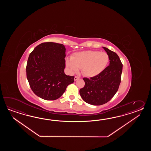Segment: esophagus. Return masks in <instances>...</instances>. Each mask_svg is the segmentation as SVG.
<instances>
[{
    "label": "esophagus",
    "instance_id": "1",
    "mask_svg": "<svg viewBox=\"0 0 151 151\" xmlns=\"http://www.w3.org/2000/svg\"><path fill=\"white\" fill-rule=\"evenodd\" d=\"M79 79V77H77V76H75V77H74V81H77V80H78Z\"/></svg>",
    "mask_w": 151,
    "mask_h": 151
}]
</instances>
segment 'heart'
<instances>
[{"mask_svg":"<svg viewBox=\"0 0 151 151\" xmlns=\"http://www.w3.org/2000/svg\"><path fill=\"white\" fill-rule=\"evenodd\" d=\"M109 56L105 52L85 51L74 53L66 59V65L71 73L77 72L79 68L83 76L93 78L101 74L109 62Z\"/></svg>","mask_w":151,"mask_h":151,"instance_id":"heart-1","label":"heart"}]
</instances>
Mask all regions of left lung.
Listing matches in <instances>:
<instances>
[{"label":"left lung","instance_id":"left-lung-1","mask_svg":"<svg viewBox=\"0 0 151 151\" xmlns=\"http://www.w3.org/2000/svg\"><path fill=\"white\" fill-rule=\"evenodd\" d=\"M109 58V65L96 77L84 78L85 86L79 93L84 101L92 105H101L109 101L116 93L121 81L122 64L119 56L103 47Z\"/></svg>","mask_w":151,"mask_h":151}]
</instances>
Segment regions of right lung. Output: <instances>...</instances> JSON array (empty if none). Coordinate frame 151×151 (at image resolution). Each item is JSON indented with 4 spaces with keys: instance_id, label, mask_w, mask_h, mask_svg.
<instances>
[{
    "instance_id": "right-lung-1",
    "label": "right lung",
    "mask_w": 151,
    "mask_h": 151,
    "mask_svg": "<svg viewBox=\"0 0 151 151\" xmlns=\"http://www.w3.org/2000/svg\"><path fill=\"white\" fill-rule=\"evenodd\" d=\"M66 48L61 44L44 42L30 53L26 66V76L32 91L39 98L55 100L64 93L74 77L66 75Z\"/></svg>"
}]
</instances>
